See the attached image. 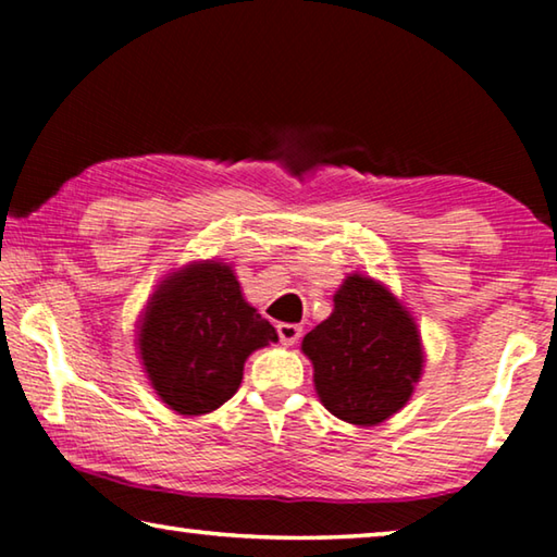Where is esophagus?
Returning <instances> with one entry per match:
<instances>
[{"label":"esophagus","mask_w":557,"mask_h":557,"mask_svg":"<svg viewBox=\"0 0 557 557\" xmlns=\"http://www.w3.org/2000/svg\"><path fill=\"white\" fill-rule=\"evenodd\" d=\"M277 336H280V342L285 344V346H292L297 342V338L301 336V326L299 324H287V322H282V324H277Z\"/></svg>","instance_id":"34e87169"}]
</instances>
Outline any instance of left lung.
<instances>
[{
    "label": "left lung",
    "instance_id": "8db88e82",
    "mask_svg": "<svg viewBox=\"0 0 557 557\" xmlns=\"http://www.w3.org/2000/svg\"><path fill=\"white\" fill-rule=\"evenodd\" d=\"M324 408L351 425H379L412 395L422 348L410 314L371 277L351 275L334 312L301 342Z\"/></svg>",
    "mask_w": 557,
    "mask_h": 557
}]
</instances>
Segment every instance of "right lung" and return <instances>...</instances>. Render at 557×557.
Wrapping results in <instances>:
<instances>
[{
  "label": "right lung",
  "mask_w": 557,
  "mask_h": 557,
  "mask_svg": "<svg viewBox=\"0 0 557 557\" xmlns=\"http://www.w3.org/2000/svg\"><path fill=\"white\" fill-rule=\"evenodd\" d=\"M268 342H277L275 326L243 299L233 270L201 262L157 289L139 332V354L169 408L203 414L233 398L245 358Z\"/></svg>",
  "instance_id": "1"
}]
</instances>
